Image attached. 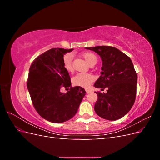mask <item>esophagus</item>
<instances>
[{
	"mask_svg": "<svg viewBox=\"0 0 160 160\" xmlns=\"http://www.w3.org/2000/svg\"><path fill=\"white\" fill-rule=\"evenodd\" d=\"M85 91H86V93H91V91L90 89H85Z\"/></svg>",
	"mask_w": 160,
	"mask_h": 160,
	"instance_id": "esophagus-1",
	"label": "esophagus"
}]
</instances>
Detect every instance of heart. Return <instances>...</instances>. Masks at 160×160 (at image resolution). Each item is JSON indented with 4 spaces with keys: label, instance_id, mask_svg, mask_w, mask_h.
<instances>
[{
    "label": "heart",
    "instance_id": "1",
    "mask_svg": "<svg viewBox=\"0 0 160 160\" xmlns=\"http://www.w3.org/2000/svg\"><path fill=\"white\" fill-rule=\"evenodd\" d=\"M86 61L91 65L95 64L98 58L93 52H85L82 54ZM62 63L66 71H71L72 70V55L71 53H67L63 56L62 59ZM94 80L93 75L89 73H77L72 79V83L76 86L82 87V88H89L91 83Z\"/></svg>",
    "mask_w": 160,
    "mask_h": 160
}]
</instances>
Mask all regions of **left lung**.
<instances>
[{
    "instance_id": "1",
    "label": "left lung",
    "mask_w": 160,
    "mask_h": 160,
    "mask_svg": "<svg viewBox=\"0 0 160 160\" xmlns=\"http://www.w3.org/2000/svg\"><path fill=\"white\" fill-rule=\"evenodd\" d=\"M95 51L102 60L101 76L95 88L107 93L95 92L98 96L94 109L99 117L117 120L132 109L136 97L138 75L130 58L117 48L110 46L87 47Z\"/></svg>"
}]
</instances>
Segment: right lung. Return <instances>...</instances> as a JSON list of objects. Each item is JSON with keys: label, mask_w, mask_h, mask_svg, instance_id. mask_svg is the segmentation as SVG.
<instances>
[{"label": "right lung", "mask_w": 160, "mask_h": 160, "mask_svg": "<svg viewBox=\"0 0 160 160\" xmlns=\"http://www.w3.org/2000/svg\"><path fill=\"white\" fill-rule=\"evenodd\" d=\"M72 50L52 48L38 56L29 69L27 85L32 105L42 118L52 123L73 117L86 93L81 87L71 86L69 74L63 67L64 55ZM62 87L70 89L64 94L60 91Z\"/></svg>", "instance_id": "obj_1"}]
</instances>
